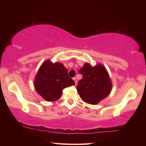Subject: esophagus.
<instances>
[{
  "label": "esophagus",
  "mask_w": 146,
  "mask_h": 146,
  "mask_svg": "<svg viewBox=\"0 0 146 146\" xmlns=\"http://www.w3.org/2000/svg\"><path fill=\"white\" fill-rule=\"evenodd\" d=\"M73 80L75 81V84H76V83H77V80H76V78L75 77H73Z\"/></svg>",
  "instance_id": "34e87169"
}]
</instances>
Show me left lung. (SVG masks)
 <instances>
[{"label": "left lung", "instance_id": "obj_1", "mask_svg": "<svg viewBox=\"0 0 146 146\" xmlns=\"http://www.w3.org/2000/svg\"><path fill=\"white\" fill-rule=\"evenodd\" d=\"M78 72L82 74V78L78 81L76 90L85 102L97 104L110 93L111 82L103 66L98 64L91 67L87 63Z\"/></svg>", "mask_w": 146, "mask_h": 146}]
</instances>
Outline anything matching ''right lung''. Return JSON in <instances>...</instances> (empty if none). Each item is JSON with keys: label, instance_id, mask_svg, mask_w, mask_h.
Returning a JSON list of instances; mask_svg holds the SVG:
<instances>
[{"label": "right lung", "instance_id": "obj_1", "mask_svg": "<svg viewBox=\"0 0 146 146\" xmlns=\"http://www.w3.org/2000/svg\"><path fill=\"white\" fill-rule=\"evenodd\" d=\"M34 84L36 91L44 99L53 102L60 98L64 88L75 85V82L62 64L46 60L39 69Z\"/></svg>", "mask_w": 146, "mask_h": 146}]
</instances>
